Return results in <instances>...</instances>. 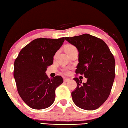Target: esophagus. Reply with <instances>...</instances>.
I'll return each instance as SVG.
<instances>
[{
  "label": "esophagus",
  "instance_id": "34e87169",
  "mask_svg": "<svg viewBox=\"0 0 128 128\" xmlns=\"http://www.w3.org/2000/svg\"><path fill=\"white\" fill-rule=\"evenodd\" d=\"M70 80L69 79V78H65V79L64 80V81L66 82L69 81H70Z\"/></svg>",
  "mask_w": 128,
  "mask_h": 128
}]
</instances>
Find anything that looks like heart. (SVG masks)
<instances>
[{
	"instance_id": "heart-1",
	"label": "heart",
	"mask_w": 128,
	"mask_h": 128,
	"mask_svg": "<svg viewBox=\"0 0 128 128\" xmlns=\"http://www.w3.org/2000/svg\"><path fill=\"white\" fill-rule=\"evenodd\" d=\"M76 48L74 46H73V45H72V44H67L64 47V50L66 52V53L67 54V53H68L69 52H70V51H72V50H73L76 49ZM65 72H66V73H68V70L66 69V70H65Z\"/></svg>"
}]
</instances>
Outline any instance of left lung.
Segmentation results:
<instances>
[{"label": "left lung", "instance_id": "8db88e82", "mask_svg": "<svg viewBox=\"0 0 128 128\" xmlns=\"http://www.w3.org/2000/svg\"><path fill=\"white\" fill-rule=\"evenodd\" d=\"M66 40L78 51L77 74H84L86 83L77 77V88L72 92L74 103L81 109L94 110L103 104L109 96L115 76V60L103 40L84 34Z\"/></svg>", "mask_w": 128, "mask_h": 128}]
</instances>
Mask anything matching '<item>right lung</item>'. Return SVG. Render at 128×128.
<instances>
[{"instance_id":"obj_1","label":"right lung","mask_w":128,"mask_h":128,"mask_svg":"<svg viewBox=\"0 0 128 128\" xmlns=\"http://www.w3.org/2000/svg\"><path fill=\"white\" fill-rule=\"evenodd\" d=\"M64 40V37L36 39L21 50L15 60L14 76L17 91L30 108L44 109L55 100V90L63 79L60 76L49 78L46 72Z\"/></svg>"}]
</instances>
